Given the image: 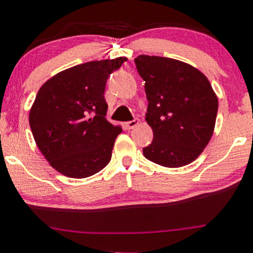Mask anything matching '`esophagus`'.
Returning a JSON list of instances; mask_svg holds the SVG:
<instances>
[{
	"label": "esophagus",
	"mask_w": 253,
	"mask_h": 253,
	"mask_svg": "<svg viewBox=\"0 0 253 253\" xmlns=\"http://www.w3.org/2000/svg\"><path fill=\"white\" fill-rule=\"evenodd\" d=\"M138 124H139V120H138V119H134V120H132V121L125 122V126H126L127 129H132V128H134Z\"/></svg>",
	"instance_id": "1"
}]
</instances>
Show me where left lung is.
Masks as SVG:
<instances>
[{
	"instance_id": "obj_1",
	"label": "left lung",
	"mask_w": 253,
	"mask_h": 253,
	"mask_svg": "<svg viewBox=\"0 0 253 253\" xmlns=\"http://www.w3.org/2000/svg\"><path fill=\"white\" fill-rule=\"evenodd\" d=\"M134 63L145 82V118L154 132L144 156L168 168L188 165L203 152L215 128L218 101L209 80L169 57L139 55Z\"/></svg>"
}]
</instances>
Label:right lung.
<instances>
[{
  "label": "right lung",
  "instance_id": "add662e5",
  "mask_svg": "<svg viewBox=\"0 0 253 253\" xmlns=\"http://www.w3.org/2000/svg\"><path fill=\"white\" fill-rule=\"evenodd\" d=\"M125 57L90 61L60 72L38 91L30 126L38 149L63 175L83 179L112 158L121 127L105 119L107 80Z\"/></svg>",
  "mask_w": 253,
  "mask_h": 253
}]
</instances>
